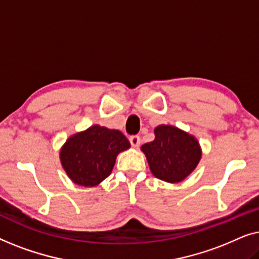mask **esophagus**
<instances>
[{
	"label": "esophagus",
	"mask_w": 259,
	"mask_h": 259,
	"mask_svg": "<svg viewBox=\"0 0 259 259\" xmlns=\"http://www.w3.org/2000/svg\"><path fill=\"white\" fill-rule=\"evenodd\" d=\"M130 143L133 147H139L140 143H141L140 137L139 136H131L130 137Z\"/></svg>",
	"instance_id": "esophagus-1"
}]
</instances>
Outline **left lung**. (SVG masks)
<instances>
[{
	"instance_id": "left-lung-1",
	"label": "left lung",
	"mask_w": 259,
	"mask_h": 259,
	"mask_svg": "<svg viewBox=\"0 0 259 259\" xmlns=\"http://www.w3.org/2000/svg\"><path fill=\"white\" fill-rule=\"evenodd\" d=\"M153 141L141 146L152 173L164 182H182L200 160L201 152L197 139L168 125L155 127Z\"/></svg>"
}]
</instances>
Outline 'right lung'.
Masks as SVG:
<instances>
[{"mask_svg":"<svg viewBox=\"0 0 259 259\" xmlns=\"http://www.w3.org/2000/svg\"><path fill=\"white\" fill-rule=\"evenodd\" d=\"M130 146L120 131L94 125L70 137L61 148L60 159L74 183L95 186L111 175L116 155Z\"/></svg>","mask_w":259,"mask_h":259,"instance_id":"1","label":"right lung"}]
</instances>
